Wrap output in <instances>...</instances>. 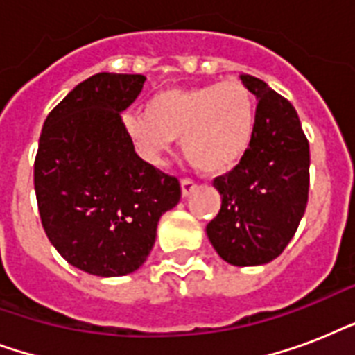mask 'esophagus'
<instances>
[{
    "mask_svg": "<svg viewBox=\"0 0 355 355\" xmlns=\"http://www.w3.org/2000/svg\"><path fill=\"white\" fill-rule=\"evenodd\" d=\"M180 189H182V197H189L197 189V184L193 180H189V178H184L180 182Z\"/></svg>",
    "mask_w": 355,
    "mask_h": 355,
    "instance_id": "obj_1",
    "label": "esophagus"
}]
</instances>
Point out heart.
Here are the masks:
<instances>
[{
	"label": "heart",
	"mask_w": 355,
	"mask_h": 355,
	"mask_svg": "<svg viewBox=\"0 0 355 355\" xmlns=\"http://www.w3.org/2000/svg\"><path fill=\"white\" fill-rule=\"evenodd\" d=\"M256 127V105L237 80L169 88L145 105V114H125L123 128L149 162H158L173 139L182 156L206 175H223L247 155Z\"/></svg>",
	"instance_id": "1"
}]
</instances>
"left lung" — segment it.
<instances>
[{
  "label": "left lung",
  "mask_w": 355,
  "mask_h": 355,
  "mask_svg": "<svg viewBox=\"0 0 355 355\" xmlns=\"http://www.w3.org/2000/svg\"><path fill=\"white\" fill-rule=\"evenodd\" d=\"M256 96V127L247 155L214 180L221 210L206 227L225 261L237 267L278 258L302 219L309 191V144L297 110L261 79L241 75Z\"/></svg>",
  "instance_id": "left-lung-1"
}]
</instances>
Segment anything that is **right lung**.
<instances>
[{
  "instance_id": "1",
  "label": "right lung",
  "mask_w": 355,
  "mask_h": 355,
  "mask_svg": "<svg viewBox=\"0 0 355 355\" xmlns=\"http://www.w3.org/2000/svg\"><path fill=\"white\" fill-rule=\"evenodd\" d=\"M144 83V75H92L42 128L35 158L42 227L58 254L88 275L139 269L162 214L180 200L177 177L141 160L123 128L121 112Z\"/></svg>"
}]
</instances>
